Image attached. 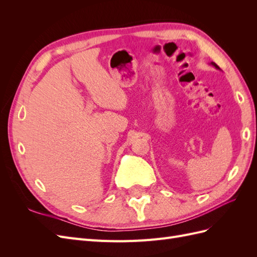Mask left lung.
<instances>
[{"instance_id":"left-lung-1","label":"left lung","mask_w":257,"mask_h":257,"mask_svg":"<svg viewBox=\"0 0 257 257\" xmlns=\"http://www.w3.org/2000/svg\"><path fill=\"white\" fill-rule=\"evenodd\" d=\"M212 65H213V66H215V67H216V68H219V66H217V65H216V64H215V63H213V62H212Z\"/></svg>"}]
</instances>
